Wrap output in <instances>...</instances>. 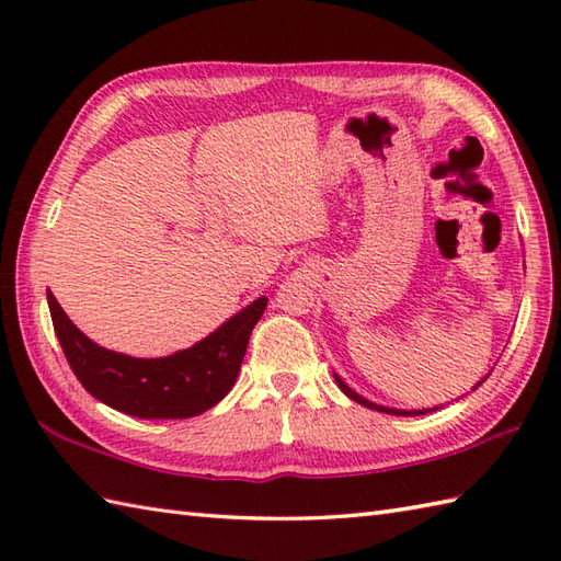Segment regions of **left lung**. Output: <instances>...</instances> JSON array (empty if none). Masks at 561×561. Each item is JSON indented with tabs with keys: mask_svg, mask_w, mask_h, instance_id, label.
Segmentation results:
<instances>
[{
	"mask_svg": "<svg viewBox=\"0 0 561 561\" xmlns=\"http://www.w3.org/2000/svg\"><path fill=\"white\" fill-rule=\"evenodd\" d=\"M335 380H337V386H340V390L344 392V396L347 398H352L354 402H359V404H364V408H368V410H378V412H386V414H400V416H416V414H426V412H434V410H438V408H434V410H392V408H383V404H376V402H368L366 398H362L359 392H354L347 383H344V380L340 378V376H335ZM482 383V380H480ZM478 383V386H480ZM474 386V388H478Z\"/></svg>",
	"mask_w": 561,
	"mask_h": 561,
	"instance_id": "obj_1",
	"label": "left lung"
}]
</instances>
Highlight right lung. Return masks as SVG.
Wrapping results in <instances>:
<instances>
[{"mask_svg":"<svg viewBox=\"0 0 561 561\" xmlns=\"http://www.w3.org/2000/svg\"><path fill=\"white\" fill-rule=\"evenodd\" d=\"M47 306L71 371L93 398L139 420H187L214 408L233 388L267 299L262 296L209 337L161 359H135L99 347L71 323L53 291H47Z\"/></svg>","mask_w":561,"mask_h":561,"instance_id":"1","label":"right lung"}]
</instances>
